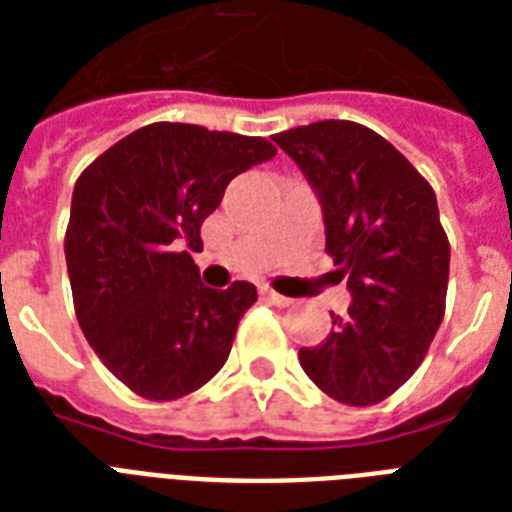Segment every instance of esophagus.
Returning <instances> with one entry per match:
<instances>
[{"mask_svg":"<svg viewBox=\"0 0 512 512\" xmlns=\"http://www.w3.org/2000/svg\"><path fill=\"white\" fill-rule=\"evenodd\" d=\"M260 292H263L265 300H271V303H273V305H279V308H287V305L292 303V300H289V297L279 295V292H273L271 287H263V289H260Z\"/></svg>","mask_w":512,"mask_h":512,"instance_id":"1","label":"esophagus"}]
</instances>
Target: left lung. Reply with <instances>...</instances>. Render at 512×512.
Instances as JSON below:
<instances>
[{"instance_id": "1", "label": "left lung", "mask_w": 512, "mask_h": 512, "mask_svg": "<svg viewBox=\"0 0 512 512\" xmlns=\"http://www.w3.org/2000/svg\"><path fill=\"white\" fill-rule=\"evenodd\" d=\"M316 193L348 316L300 348L305 374L342 404L398 390L436 337L449 284V241L428 180L388 140L356 122H313L273 135Z\"/></svg>"}]
</instances>
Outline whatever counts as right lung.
I'll use <instances>...</instances> for the list:
<instances>
[{
  "instance_id": "obj_1",
  "label": "right lung",
  "mask_w": 512,
  "mask_h": 512,
  "mask_svg": "<svg viewBox=\"0 0 512 512\" xmlns=\"http://www.w3.org/2000/svg\"><path fill=\"white\" fill-rule=\"evenodd\" d=\"M276 156L263 138L156 122L82 172L71 196L66 265L84 337L138 396L199 390L231 353L257 289L201 284L191 252L233 177Z\"/></svg>"
}]
</instances>
